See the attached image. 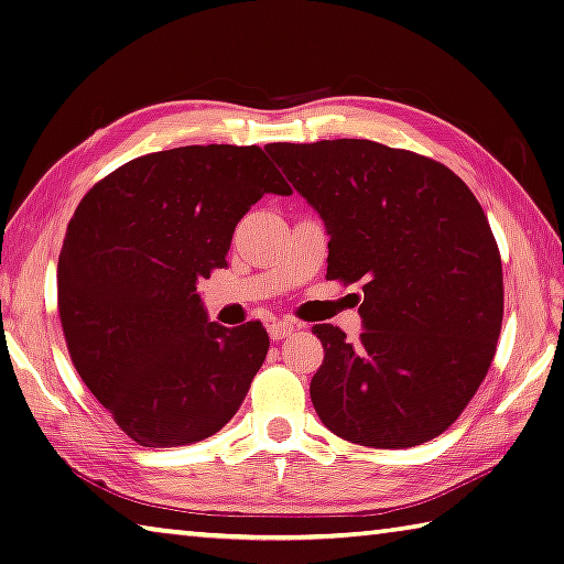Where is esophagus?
<instances>
[{
	"label": "esophagus",
	"mask_w": 564,
	"mask_h": 564,
	"mask_svg": "<svg viewBox=\"0 0 564 564\" xmlns=\"http://www.w3.org/2000/svg\"><path fill=\"white\" fill-rule=\"evenodd\" d=\"M292 330H294V324H290V321H270L268 324V336H270V340H282V338H286V336H292Z\"/></svg>",
	"instance_id": "1"
}]
</instances>
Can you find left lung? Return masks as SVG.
I'll list each match as a JSON object with an SVG mask.
<instances>
[{
    "label": "left lung",
    "instance_id": "1",
    "mask_svg": "<svg viewBox=\"0 0 564 564\" xmlns=\"http://www.w3.org/2000/svg\"><path fill=\"white\" fill-rule=\"evenodd\" d=\"M265 151L326 226V278L362 284L360 343L314 326L321 423L370 447L441 435L485 379L503 316L499 248L475 194L431 158L360 138Z\"/></svg>",
    "mask_w": 564,
    "mask_h": 564
}]
</instances>
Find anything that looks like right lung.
<instances>
[{"label": "right lung", "instance_id": "1", "mask_svg": "<svg viewBox=\"0 0 564 564\" xmlns=\"http://www.w3.org/2000/svg\"><path fill=\"white\" fill-rule=\"evenodd\" d=\"M262 194L292 189L258 145H185L113 170L75 209L57 260L67 350L135 443L209 438L265 362L268 330L209 321L197 292Z\"/></svg>", "mask_w": 564, "mask_h": 564}]
</instances>
